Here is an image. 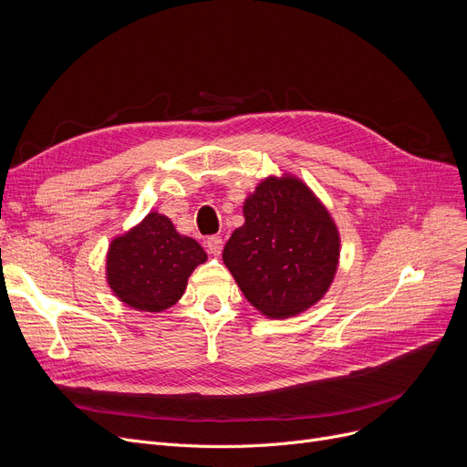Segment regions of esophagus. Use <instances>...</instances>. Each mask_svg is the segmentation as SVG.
I'll return each instance as SVG.
<instances>
[{
	"label": "esophagus",
	"mask_w": 467,
	"mask_h": 467,
	"mask_svg": "<svg viewBox=\"0 0 467 467\" xmlns=\"http://www.w3.org/2000/svg\"><path fill=\"white\" fill-rule=\"evenodd\" d=\"M204 244H206V250H208L210 254H213V255H219L221 250H223V238L217 236V234L208 236Z\"/></svg>",
	"instance_id": "1"
}]
</instances>
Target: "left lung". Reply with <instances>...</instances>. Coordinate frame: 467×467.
<instances>
[{
	"label": "left lung",
	"mask_w": 467,
	"mask_h": 467,
	"mask_svg": "<svg viewBox=\"0 0 467 467\" xmlns=\"http://www.w3.org/2000/svg\"><path fill=\"white\" fill-rule=\"evenodd\" d=\"M244 225L223 261L246 299L268 317L299 314L322 299L338 263V233L306 185L268 178L244 204Z\"/></svg>",
	"instance_id": "8db88e82"
}]
</instances>
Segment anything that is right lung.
Returning a JSON list of instances; mask_svg holds the SVG:
<instances>
[{"instance_id":"obj_1","label":"right lung","mask_w":467,"mask_h":467,"mask_svg":"<svg viewBox=\"0 0 467 467\" xmlns=\"http://www.w3.org/2000/svg\"><path fill=\"white\" fill-rule=\"evenodd\" d=\"M204 261L199 242L182 236L168 217L153 212L129 234L111 242L108 282L129 306L161 312L183 296L187 278Z\"/></svg>"}]
</instances>
